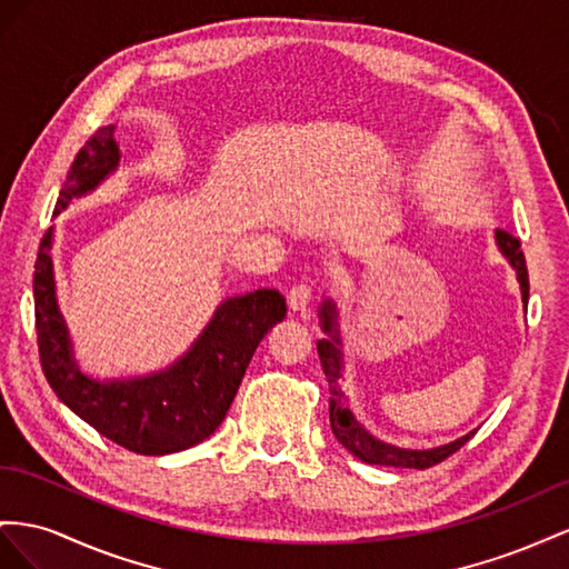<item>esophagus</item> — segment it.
Masks as SVG:
<instances>
[{
  "mask_svg": "<svg viewBox=\"0 0 569 569\" xmlns=\"http://www.w3.org/2000/svg\"><path fill=\"white\" fill-rule=\"evenodd\" d=\"M312 302H315V290H312V286L298 283V286L290 288V293H288V307H290V310H293V312H298V315H302V317H310Z\"/></svg>",
  "mask_w": 569,
  "mask_h": 569,
  "instance_id": "obj_1",
  "label": "esophagus"
}]
</instances>
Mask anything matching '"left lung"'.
<instances>
[{
	"instance_id": "obj_1",
	"label": "left lung",
	"mask_w": 569,
	"mask_h": 569,
	"mask_svg": "<svg viewBox=\"0 0 569 569\" xmlns=\"http://www.w3.org/2000/svg\"><path fill=\"white\" fill-rule=\"evenodd\" d=\"M496 242L502 252V257L508 259L512 264V269L517 271V281H519V290H522V302L527 310L529 302V273H527V262L522 248H519V240L508 233V231H496ZM321 329L323 333H329V338H321L317 343L319 350V360H321V369L323 375L329 379V419H331V429L333 436L343 443L355 458H360L362 462L369 465H386V467H410V469H427L433 467L438 462H443L452 452L460 450L469 438L477 433L469 431L456 441H450L446 446H436L429 450H410V448H398L391 443H383L379 438L371 436L360 421L352 417V412L346 408V393L340 388V377H343V352H340V336H338V312L333 300H323L321 305Z\"/></svg>"
}]
</instances>
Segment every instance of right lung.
Listing matches in <instances>:
<instances>
[{
	"label": "right lung",
	"instance_id": "1",
	"mask_svg": "<svg viewBox=\"0 0 569 569\" xmlns=\"http://www.w3.org/2000/svg\"><path fill=\"white\" fill-rule=\"evenodd\" d=\"M119 159L113 126L90 136L59 190L54 217L117 171ZM52 231L40 240L32 298L42 371L59 400L109 441L138 456H169L202 443L229 412L259 340L286 319V298L262 288L223 300L190 350L171 367L148 377L97 381L80 371L59 312Z\"/></svg>",
	"mask_w": 569,
	"mask_h": 569
}]
</instances>
